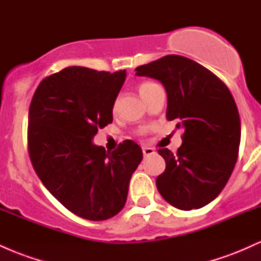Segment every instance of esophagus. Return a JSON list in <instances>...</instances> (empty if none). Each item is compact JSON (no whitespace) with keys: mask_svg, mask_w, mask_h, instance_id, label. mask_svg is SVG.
Returning <instances> with one entry per match:
<instances>
[{"mask_svg":"<svg viewBox=\"0 0 261 261\" xmlns=\"http://www.w3.org/2000/svg\"><path fill=\"white\" fill-rule=\"evenodd\" d=\"M142 152H143V155H145V157H147V155H152V154L155 153L154 149L151 148V147H143L142 148Z\"/></svg>","mask_w":261,"mask_h":261,"instance_id":"esophagus-1","label":"esophagus"}]
</instances>
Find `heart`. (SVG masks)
Returning a JSON list of instances; mask_svg holds the SVG:
<instances>
[{
  "label": "heart",
  "instance_id": "obj_1",
  "mask_svg": "<svg viewBox=\"0 0 261 261\" xmlns=\"http://www.w3.org/2000/svg\"><path fill=\"white\" fill-rule=\"evenodd\" d=\"M153 86H155V83H153V82H142V83H140L139 87H137V89H139V93H140L141 97H142V98L145 97L146 93H147Z\"/></svg>",
  "mask_w": 261,
  "mask_h": 261
}]
</instances>
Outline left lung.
Here are the masks:
<instances>
[{
    "mask_svg": "<svg viewBox=\"0 0 261 261\" xmlns=\"http://www.w3.org/2000/svg\"><path fill=\"white\" fill-rule=\"evenodd\" d=\"M136 74L164 86L167 119L184 130L176 153L158 149L166 161L155 180L158 191L179 210L207 205L226 187L238 158L241 119L229 89L207 68L180 55L139 66Z\"/></svg>",
    "mask_w": 261,
    "mask_h": 261,
    "instance_id": "8db88e82",
    "label": "left lung"
}]
</instances>
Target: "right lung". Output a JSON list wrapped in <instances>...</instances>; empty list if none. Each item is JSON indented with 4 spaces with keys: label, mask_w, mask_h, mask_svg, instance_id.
<instances>
[{
    "label": "right lung",
    "mask_w": 261,
    "mask_h": 261,
    "mask_svg": "<svg viewBox=\"0 0 261 261\" xmlns=\"http://www.w3.org/2000/svg\"><path fill=\"white\" fill-rule=\"evenodd\" d=\"M126 72L66 67L39 83L29 107L28 151L44 187L66 208L89 221L115 216L125 206L142 149L126 140L113 152L92 142L113 122Z\"/></svg>",
    "instance_id": "add662e5"
}]
</instances>
